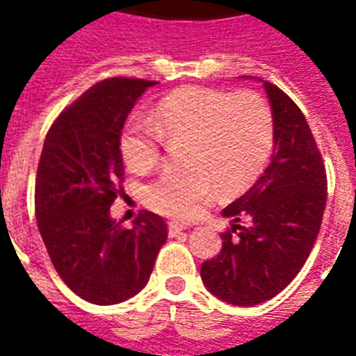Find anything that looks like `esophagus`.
<instances>
[{
  "mask_svg": "<svg viewBox=\"0 0 356 356\" xmlns=\"http://www.w3.org/2000/svg\"><path fill=\"white\" fill-rule=\"evenodd\" d=\"M188 225H184V223H179V222H170L168 223V231H170V236H175V234L183 233L186 231Z\"/></svg>",
  "mask_w": 356,
  "mask_h": 356,
  "instance_id": "1",
  "label": "esophagus"
}]
</instances>
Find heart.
Masks as SVG:
<instances>
[{
    "label": "heart",
    "mask_w": 356,
    "mask_h": 356,
    "mask_svg": "<svg viewBox=\"0 0 356 356\" xmlns=\"http://www.w3.org/2000/svg\"><path fill=\"white\" fill-rule=\"evenodd\" d=\"M166 138H188L183 153L188 166L147 184L145 203L164 216L190 220L211 197L214 181L236 190L259 177L273 149L275 125L257 92L184 86L162 97L153 118L129 120L120 138L123 161L133 172H147L161 161Z\"/></svg>",
    "instance_id": "b5f03b06"
}]
</instances>
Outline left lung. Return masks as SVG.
Segmentation results:
<instances>
[{
	"instance_id": "1",
	"label": "left lung",
	"mask_w": 356,
	"mask_h": 356,
	"mask_svg": "<svg viewBox=\"0 0 356 356\" xmlns=\"http://www.w3.org/2000/svg\"><path fill=\"white\" fill-rule=\"evenodd\" d=\"M262 85L275 125L270 166L223 209L233 223L222 233V251L201 264L209 292L236 307L264 303L293 281L312 251L327 203L325 166L301 108L275 85Z\"/></svg>"
}]
</instances>
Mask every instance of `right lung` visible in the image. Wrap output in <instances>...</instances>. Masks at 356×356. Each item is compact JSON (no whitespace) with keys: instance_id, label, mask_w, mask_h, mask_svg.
I'll return each mask as SVG.
<instances>
[{"instance_id":"1","label":"right lung","mask_w":356,"mask_h":356,"mask_svg":"<svg viewBox=\"0 0 356 356\" xmlns=\"http://www.w3.org/2000/svg\"><path fill=\"white\" fill-rule=\"evenodd\" d=\"M155 81L111 77L66 107L44 140L35 212L47 254L66 286L94 305H116L147 284L168 238L166 222L142 211L133 227L111 218L123 194V123Z\"/></svg>"}]
</instances>
